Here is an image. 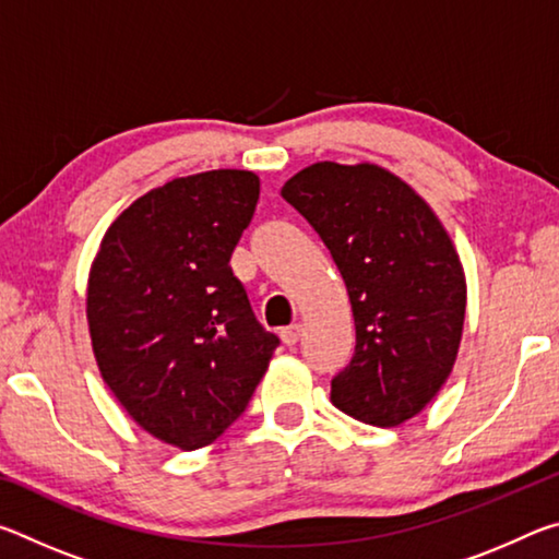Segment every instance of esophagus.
<instances>
[{
	"label": "esophagus",
	"mask_w": 559,
	"mask_h": 559,
	"mask_svg": "<svg viewBox=\"0 0 559 559\" xmlns=\"http://www.w3.org/2000/svg\"><path fill=\"white\" fill-rule=\"evenodd\" d=\"M300 333H302L300 323H293V325H288V328H283V330H281V340L290 347V345H296V343H298V340H300Z\"/></svg>",
	"instance_id": "34e87169"
}]
</instances>
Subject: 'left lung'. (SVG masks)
Returning <instances> with one entry per match:
<instances>
[{"instance_id": "obj_1", "label": "left lung", "mask_w": 559, "mask_h": 559, "mask_svg": "<svg viewBox=\"0 0 559 559\" xmlns=\"http://www.w3.org/2000/svg\"><path fill=\"white\" fill-rule=\"evenodd\" d=\"M283 200L333 253L355 316V355L330 400L372 427H400L427 406L456 362L466 276L431 206L370 163H316Z\"/></svg>"}]
</instances>
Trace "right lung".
Returning a JSON list of instances; mask_svg holds the SVG:
<instances>
[{
	"instance_id": "right-lung-1",
	"label": "right lung",
	"mask_w": 559,
	"mask_h": 559,
	"mask_svg": "<svg viewBox=\"0 0 559 559\" xmlns=\"http://www.w3.org/2000/svg\"><path fill=\"white\" fill-rule=\"evenodd\" d=\"M259 192L249 169L177 177L132 202L93 259L100 377L140 427L182 451L239 419L281 343L229 266Z\"/></svg>"
}]
</instances>
